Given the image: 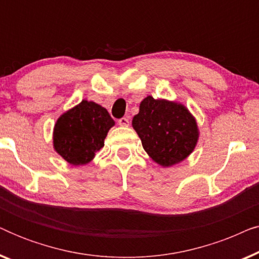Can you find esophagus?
<instances>
[{"label":"esophagus","instance_id":"34e87169","mask_svg":"<svg viewBox=\"0 0 259 259\" xmlns=\"http://www.w3.org/2000/svg\"><path fill=\"white\" fill-rule=\"evenodd\" d=\"M118 123L120 126H123V127H127L130 125V120H128V118H127V116H123V118H121V119H119L118 120Z\"/></svg>","mask_w":259,"mask_h":259}]
</instances>
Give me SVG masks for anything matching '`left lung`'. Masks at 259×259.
I'll return each mask as SVG.
<instances>
[{
  "label": "left lung",
  "mask_w": 259,
  "mask_h": 259,
  "mask_svg": "<svg viewBox=\"0 0 259 259\" xmlns=\"http://www.w3.org/2000/svg\"><path fill=\"white\" fill-rule=\"evenodd\" d=\"M147 154L161 166L189 157L198 140L196 120L183 105L147 97L132 120Z\"/></svg>",
  "instance_id": "obj_1"
}]
</instances>
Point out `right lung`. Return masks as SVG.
I'll return each instance as SVG.
<instances>
[{
    "instance_id": "add662e5",
    "label": "right lung",
    "mask_w": 259,
    "mask_h": 259,
    "mask_svg": "<svg viewBox=\"0 0 259 259\" xmlns=\"http://www.w3.org/2000/svg\"><path fill=\"white\" fill-rule=\"evenodd\" d=\"M114 125L107 109L82 100L60 116L54 127V148L72 165H83L104 147V140Z\"/></svg>"
}]
</instances>
